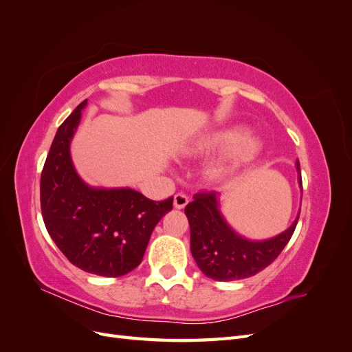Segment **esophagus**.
<instances>
[{
	"instance_id": "esophagus-1",
	"label": "esophagus",
	"mask_w": 352,
	"mask_h": 352,
	"mask_svg": "<svg viewBox=\"0 0 352 352\" xmlns=\"http://www.w3.org/2000/svg\"><path fill=\"white\" fill-rule=\"evenodd\" d=\"M173 204L176 208H184L188 204V197L182 192H179L173 197Z\"/></svg>"
}]
</instances>
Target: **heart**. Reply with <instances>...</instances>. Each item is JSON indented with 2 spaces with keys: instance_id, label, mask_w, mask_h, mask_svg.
Masks as SVG:
<instances>
[{
  "instance_id": "1",
  "label": "heart",
  "mask_w": 352,
  "mask_h": 352,
  "mask_svg": "<svg viewBox=\"0 0 352 352\" xmlns=\"http://www.w3.org/2000/svg\"><path fill=\"white\" fill-rule=\"evenodd\" d=\"M225 150H235V158L241 162V160L251 158L257 153L258 142L254 138L247 136L242 129H230L210 135L197 146V151L199 153Z\"/></svg>"
}]
</instances>
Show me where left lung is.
<instances>
[{
  "label": "left lung",
  "instance_id": "8db88e82",
  "mask_svg": "<svg viewBox=\"0 0 352 352\" xmlns=\"http://www.w3.org/2000/svg\"><path fill=\"white\" fill-rule=\"evenodd\" d=\"M300 170V163H296ZM300 185L302 186L301 172ZM216 192H198L185 207L190 228V252L199 270L214 280H238L257 274L279 257L292 238L296 223L280 235L263 242L238 236L223 220Z\"/></svg>",
  "mask_w": 352,
  "mask_h": 352
}]
</instances>
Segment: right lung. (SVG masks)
<instances>
[{
    "label": "right lung",
    "instance_id": "add662e5",
    "mask_svg": "<svg viewBox=\"0 0 352 352\" xmlns=\"http://www.w3.org/2000/svg\"><path fill=\"white\" fill-rule=\"evenodd\" d=\"M82 101L61 123L41 173V211L58 250L76 267L107 278L141 264L157 223L173 197L153 201L133 189L85 185L70 160L69 145L80 120Z\"/></svg>",
    "mask_w": 352,
    "mask_h": 352
}]
</instances>
